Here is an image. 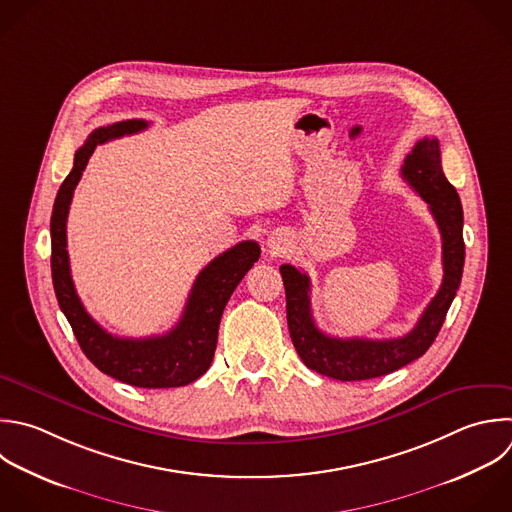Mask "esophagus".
Instances as JSON below:
<instances>
[{
    "mask_svg": "<svg viewBox=\"0 0 512 512\" xmlns=\"http://www.w3.org/2000/svg\"><path fill=\"white\" fill-rule=\"evenodd\" d=\"M268 244H270V248H274V250H278V252H280V250H282V246H284V238H280V236H272Z\"/></svg>",
    "mask_w": 512,
    "mask_h": 512,
    "instance_id": "34e87169",
    "label": "esophagus"
}]
</instances>
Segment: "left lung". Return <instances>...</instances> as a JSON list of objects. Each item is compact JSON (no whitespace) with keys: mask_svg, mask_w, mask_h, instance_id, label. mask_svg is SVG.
I'll list each match as a JSON object with an SVG mask.
<instances>
[{"mask_svg":"<svg viewBox=\"0 0 512 512\" xmlns=\"http://www.w3.org/2000/svg\"><path fill=\"white\" fill-rule=\"evenodd\" d=\"M408 186L428 204L442 236V284L416 326L402 338H334L318 330L310 310V278L290 264L280 266L286 288V318L292 344L302 362L342 382L370 380L390 374L420 358L438 336L456 296L464 266L462 204L446 180L436 138L416 142L400 170Z\"/></svg>","mask_w":512,"mask_h":512,"instance_id":"left-lung-1","label":"left lung"}]
</instances>
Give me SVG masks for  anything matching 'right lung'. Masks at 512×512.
<instances>
[{
	"mask_svg": "<svg viewBox=\"0 0 512 512\" xmlns=\"http://www.w3.org/2000/svg\"><path fill=\"white\" fill-rule=\"evenodd\" d=\"M144 120H128L94 130L76 152L74 168L60 186L52 212V280L58 304L66 314L80 348L104 374L138 388H176L198 380L212 364L222 312L244 278L258 262L260 246L240 242L214 258L196 278L180 322L162 336L120 338L106 332L84 308L70 272L66 222L74 190L96 146L138 134Z\"/></svg>",
	"mask_w": 512,
	"mask_h": 512,
	"instance_id": "obj_1",
	"label": "right lung"
}]
</instances>
